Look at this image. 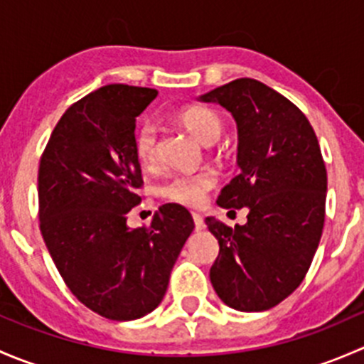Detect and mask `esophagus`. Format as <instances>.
I'll return each instance as SVG.
<instances>
[{
	"label": "esophagus",
	"instance_id": "obj_1",
	"mask_svg": "<svg viewBox=\"0 0 364 364\" xmlns=\"http://www.w3.org/2000/svg\"><path fill=\"white\" fill-rule=\"evenodd\" d=\"M193 223H196V230H203L205 227L204 218L199 215V213H193Z\"/></svg>",
	"mask_w": 364,
	"mask_h": 364
}]
</instances>
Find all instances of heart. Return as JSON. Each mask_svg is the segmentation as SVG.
I'll return each mask as SVG.
<instances>
[{
    "label": "heart",
    "mask_w": 364,
    "mask_h": 364,
    "mask_svg": "<svg viewBox=\"0 0 364 364\" xmlns=\"http://www.w3.org/2000/svg\"><path fill=\"white\" fill-rule=\"evenodd\" d=\"M178 121L203 144L209 146L218 141L222 134V119L208 107H186L178 114ZM135 155L141 164L153 165L159 159V130L155 123L144 121L135 132ZM216 185V176L211 171L193 172V174H176L161 185L160 193L171 203L199 208L205 203V196Z\"/></svg>",
    "instance_id": "1"
}]
</instances>
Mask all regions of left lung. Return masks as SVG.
Returning <instances> with one entry per match:
<instances>
[{"label": "left lung", "instance_id": "obj_1", "mask_svg": "<svg viewBox=\"0 0 364 364\" xmlns=\"http://www.w3.org/2000/svg\"><path fill=\"white\" fill-rule=\"evenodd\" d=\"M197 100L222 105L237 127L240 174L216 204L248 208L247 223L234 229L205 218L220 245L209 280L234 310H269L299 287L322 236L328 172L317 135L292 102L255 79Z\"/></svg>", "mask_w": 364, "mask_h": 364}]
</instances>
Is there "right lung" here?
Returning a JSON list of instances; mask_svg holds the SVG:
<instances>
[{
    "label": "right lung",
    "mask_w": 364,
    "mask_h": 364,
    "mask_svg": "<svg viewBox=\"0 0 364 364\" xmlns=\"http://www.w3.org/2000/svg\"><path fill=\"white\" fill-rule=\"evenodd\" d=\"M156 95L127 84L86 95L58 121L40 160L47 250L72 294L111 321H135L159 306L196 227L179 204L161 205L149 227L127 225L142 185L135 117Z\"/></svg>",
    "instance_id": "obj_1"
}]
</instances>
